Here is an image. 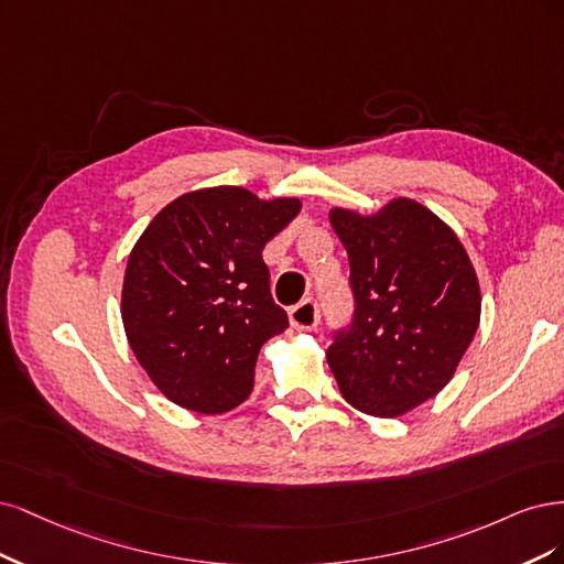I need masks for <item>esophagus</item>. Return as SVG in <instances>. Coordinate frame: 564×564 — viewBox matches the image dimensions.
I'll use <instances>...</instances> for the list:
<instances>
[{"instance_id":"esophagus-1","label":"esophagus","mask_w":564,"mask_h":564,"mask_svg":"<svg viewBox=\"0 0 564 564\" xmlns=\"http://www.w3.org/2000/svg\"><path fill=\"white\" fill-rule=\"evenodd\" d=\"M288 318H290V325H293L295 330H302V333L314 330L316 325H318V321H321L318 304L314 300H304V302H300V304H295L293 308H290Z\"/></svg>"}]
</instances>
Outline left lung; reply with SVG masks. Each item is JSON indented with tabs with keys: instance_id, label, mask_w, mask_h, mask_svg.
I'll return each instance as SVG.
<instances>
[{
	"instance_id": "8db88e82",
	"label": "left lung",
	"mask_w": 564,
	"mask_h": 564,
	"mask_svg": "<svg viewBox=\"0 0 564 564\" xmlns=\"http://www.w3.org/2000/svg\"><path fill=\"white\" fill-rule=\"evenodd\" d=\"M347 250L356 316L328 347L341 395L393 420L441 393L480 323V285L457 234L414 198L377 213L330 208Z\"/></svg>"
}]
</instances>
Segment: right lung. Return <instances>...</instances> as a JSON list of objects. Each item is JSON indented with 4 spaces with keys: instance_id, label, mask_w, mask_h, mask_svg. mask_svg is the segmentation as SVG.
I'll return each mask as SVG.
<instances>
[{
    "instance_id": "1",
    "label": "right lung",
    "mask_w": 564,
    "mask_h": 564,
    "mask_svg": "<svg viewBox=\"0 0 564 564\" xmlns=\"http://www.w3.org/2000/svg\"><path fill=\"white\" fill-rule=\"evenodd\" d=\"M300 208L295 196L206 187L177 196L140 234L123 274L121 321L171 403L223 414L250 395L262 344L288 328L262 248Z\"/></svg>"
}]
</instances>
